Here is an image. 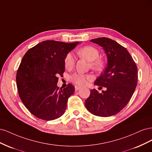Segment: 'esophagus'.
Here are the masks:
<instances>
[{
  "mask_svg": "<svg viewBox=\"0 0 152 152\" xmlns=\"http://www.w3.org/2000/svg\"><path fill=\"white\" fill-rule=\"evenodd\" d=\"M80 88H81V87L79 86H75V91H77L78 90H79Z\"/></svg>",
  "mask_w": 152,
  "mask_h": 152,
  "instance_id": "obj_1",
  "label": "esophagus"
}]
</instances>
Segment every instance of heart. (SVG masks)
I'll return each mask as SVG.
<instances>
[{
    "label": "heart",
    "instance_id": "1",
    "mask_svg": "<svg viewBox=\"0 0 152 152\" xmlns=\"http://www.w3.org/2000/svg\"><path fill=\"white\" fill-rule=\"evenodd\" d=\"M77 54L79 56L90 61L91 68L95 71H102L105 66V61L102 58L99 57V52L97 48L91 45H86L79 49ZM64 65L67 70H71L75 66V58L72 53H68L64 59ZM70 81L79 86L86 85L93 80V77L88 74H82L75 73L70 77Z\"/></svg>",
    "mask_w": 152,
    "mask_h": 152
}]
</instances>
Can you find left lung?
Instances as JSON below:
<instances>
[{
	"instance_id": "left-lung-1",
	"label": "left lung",
	"mask_w": 152,
	"mask_h": 152,
	"mask_svg": "<svg viewBox=\"0 0 152 152\" xmlns=\"http://www.w3.org/2000/svg\"><path fill=\"white\" fill-rule=\"evenodd\" d=\"M102 46L108 64L94 84L107 88L99 93L92 89L85 106L96 116L110 117L118 113L129 102L137 83V68L128 50L116 41L107 37L91 40Z\"/></svg>"
}]
</instances>
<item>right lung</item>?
Segmentation results:
<instances>
[{"mask_svg":"<svg viewBox=\"0 0 152 152\" xmlns=\"http://www.w3.org/2000/svg\"><path fill=\"white\" fill-rule=\"evenodd\" d=\"M78 44L45 40L24 55L17 70V88L21 102L36 117L52 121L65 113L75 87L69 84L59 89L58 77L65 72L66 55Z\"/></svg>","mask_w":152,"mask_h":152,"instance_id":"1","label":"right lung"}]
</instances>
